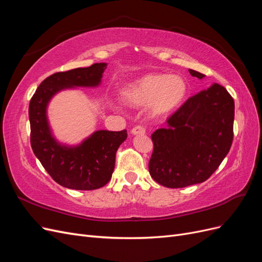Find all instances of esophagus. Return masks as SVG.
<instances>
[{
	"mask_svg": "<svg viewBox=\"0 0 262 262\" xmlns=\"http://www.w3.org/2000/svg\"><path fill=\"white\" fill-rule=\"evenodd\" d=\"M131 133L133 134V136L144 134L145 133V128H144V126H142V125H137V126H134V128H132Z\"/></svg>",
	"mask_w": 262,
	"mask_h": 262,
	"instance_id": "obj_1",
	"label": "esophagus"
}]
</instances>
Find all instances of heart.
Instances as JSON below:
<instances>
[{
    "instance_id": "heart-1",
    "label": "heart",
    "mask_w": 262,
    "mask_h": 262,
    "mask_svg": "<svg viewBox=\"0 0 262 262\" xmlns=\"http://www.w3.org/2000/svg\"><path fill=\"white\" fill-rule=\"evenodd\" d=\"M187 92V82L180 75L150 73L124 86L121 98L132 107L148 105L149 113L158 117L178 108Z\"/></svg>"
}]
</instances>
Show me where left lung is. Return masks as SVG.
Segmentation results:
<instances>
[{
  "label": "left lung",
  "mask_w": 262,
  "mask_h": 262,
  "mask_svg": "<svg viewBox=\"0 0 262 262\" xmlns=\"http://www.w3.org/2000/svg\"><path fill=\"white\" fill-rule=\"evenodd\" d=\"M199 80L205 75L189 70ZM235 104L220 84L190 97L152 138L148 171L158 184L184 188L207 180L217 169L233 142Z\"/></svg>",
  "instance_id": "1"
}]
</instances>
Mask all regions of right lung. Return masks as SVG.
<instances>
[{
  "label": "right lung",
  "mask_w": 262,
  "mask_h": 262,
  "mask_svg": "<svg viewBox=\"0 0 262 262\" xmlns=\"http://www.w3.org/2000/svg\"><path fill=\"white\" fill-rule=\"evenodd\" d=\"M107 63H95L47 77L29 102L30 144L43 168L59 185L75 190H94L112 179L116 153L125 141L126 130H98L81 144H62L53 137L47 116L55 94L75 87H97Z\"/></svg>",
  "instance_id": "obj_1"
}]
</instances>
